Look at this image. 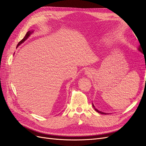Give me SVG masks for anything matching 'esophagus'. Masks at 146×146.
<instances>
[{"instance_id":"esophagus-1","label":"esophagus","mask_w":146,"mask_h":146,"mask_svg":"<svg viewBox=\"0 0 146 146\" xmlns=\"http://www.w3.org/2000/svg\"><path fill=\"white\" fill-rule=\"evenodd\" d=\"M85 74L88 75V76H91V71L89 69H86L85 70Z\"/></svg>"}]
</instances>
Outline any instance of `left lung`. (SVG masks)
<instances>
[{
  "instance_id": "1",
  "label": "left lung",
  "mask_w": 146,
  "mask_h": 146,
  "mask_svg": "<svg viewBox=\"0 0 146 146\" xmlns=\"http://www.w3.org/2000/svg\"><path fill=\"white\" fill-rule=\"evenodd\" d=\"M138 50L139 51V52H141V53H143V51H142V48H141V46H139V47H138ZM92 106H93V107H94V110H96V111H97V112H98V113H100V114H107V113H104V112H102V111H99V110H98V109H96V108H95V107H94V104H92Z\"/></svg>"
}]
</instances>
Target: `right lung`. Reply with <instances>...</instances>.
Wrapping results in <instances>:
<instances>
[{
  "label": "right lung",
  "mask_w": 146,
  "mask_h": 146,
  "mask_svg": "<svg viewBox=\"0 0 146 146\" xmlns=\"http://www.w3.org/2000/svg\"><path fill=\"white\" fill-rule=\"evenodd\" d=\"M33 31H32V30H31V31H29V32H28L27 33H26V35H25L24 38L23 39H22V40L18 43V44H17V47L19 46V45H21L22 43H23V42L26 40V39H27L29 38V36H30V35L33 33Z\"/></svg>",
  "instance_id": "right-lung-1"
}]
</instances>
